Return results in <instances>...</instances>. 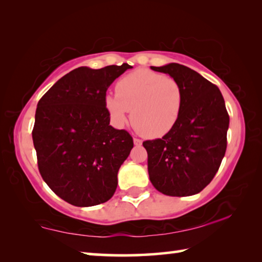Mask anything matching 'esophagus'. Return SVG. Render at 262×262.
Masks as SVG:
<instances>
[{
    "instance_id": "obj_1",
    "label": "esophagus",
    "mask_w": 262,
    "mask_h": 262,
    "mask_svg": "<svg viewBox=\"0 0 262 262\" xmlns=\"http://www.w3.org/2000/svg\"><path fill=\"white\" fill-rule=\"evenodd\" d=\"M134 144L135 145H141L142 144V141L140 139H136V137H134Z\"/></svg>"
}]
</instances>
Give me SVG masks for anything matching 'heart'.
<instances>
[{"label":"heart","instance_id":"1","mask_svg":"<svg viewBox=\"0 0 262 262\" xmlns=\"http://www.w3.org/2000/svg\"><path fill=\"white\" fill-rule=\"evenodd\" d=\"M184 92L179 82L147 69L129 73L115 85V96L105 98V106L117 125L125 123L128 111L136 132L158 139L172 130L179 120Z\"/></svg>","mask_w":262,"mask_h":262}]
</instances>
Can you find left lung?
I'll use <instances>...</instances> for the list:
<instances>
[{
	"instance_id": "obj_1",
	"label": "left lung",
	"mask_w": 262,
	"mask_h": 262,
	"mask_svg": "<svg viewBox=\"0 0 262 262\" xmlns=\"http://www.w3.org/2000/svg\"><path fill=\"white\" fill-rule=\"evenodd\" d=\"M179 82L184 104L177 125L162 139L144 141L154 187L170 196L200 193L219 171L227 150L229 114L220 89L186 66L151 67Z\"/></svg>"
}]
</instances>
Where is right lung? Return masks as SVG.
Here are the masks:
<instances>
[{
	"label": "right lung",
	"mask_w": 262,
	"mask_h": 262,
	"mask_svg": "<svg viewBox=\"0 0 262 262\" xmlns=\"http://www.w3.org/2000/svg\"><path fill=\"white\" fill-rule=\"evenodd\" d=\"M130 68L128 63L76 68L37 105L32 139L39 172L70 205H100L117 189L118 171L134 143L129 133L110 126L105 98L114 79Z\"/></svg>",
	"instance_id": "obj_1"
}]
</instances>
